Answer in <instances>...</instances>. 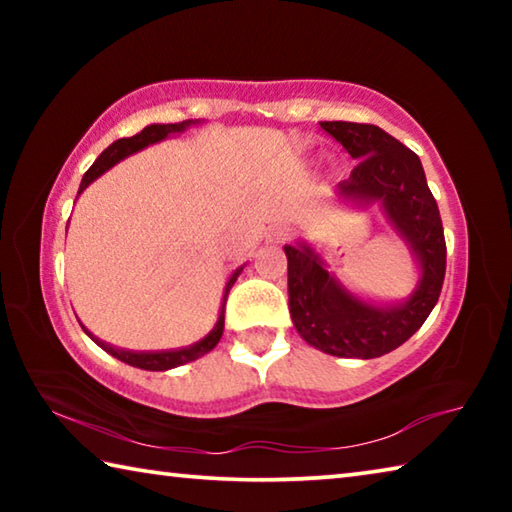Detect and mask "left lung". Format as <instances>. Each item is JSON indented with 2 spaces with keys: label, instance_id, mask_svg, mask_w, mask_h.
Segmentation results:
<instances>
[{
  "label": "left lung",
  "instance_id": "left-lung-1",
  "mask_svg": "<svg viewBox=\"0 0 512 512\" xmlns=\"http://www.w3.org/2000/svg\"><path fill=\"white\" fill-rule=\"evenodd\" d=\"M357 162L339 185L345 201L384 207L388 221L420 264V282L397 305H370L323 268L307 244L284 246L289 259V311L298 334L334 357L375 359L393 352L418 332L436 307L445 280L447 246L438 203L418 155L372 124L320 121Z\"/></svg>",
  "mask_w": 512,
  "mask_h": 512
}]
</instances>
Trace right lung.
<instances>
[{
  "mask_svg": "<svg viewBox=\"0 0 512 512\" xmlns=\"http://www.w3.org/2000/svg\"><path fill=\"white\" fill-rule=\"evenodd\" d=\"M198 124V121L194 119H185L180 121V124H151L146 126L142 133H137L133 137H121V140L112 142L106 151H103L97 160H94L92 167L85 171V176L81 180V187H79V194L83 192L85 187H88L92 180H97L103 171H108L110 167H115V164L119 160L128 158V155H133L137 151L146 149L149 144H155L164 140V137H169L173 133H183L187 131L189 126ZM244 271V266L237 268L235 273H232V277L228 280V284H225V293H223V302H221V311H219V320H216V325L212 327V332L205 336V339H201L194 345H187V348H180V350H160V352H135V350H119L115 348V345H108L106 341L97 339V336H92L88 329L90 339L99 345L101 350H106L108 354H112V357L128 363V366H135V368H142V370H171V368H178L183 366V363H189V361H196L198 357H203V354H207L210 350H214V345L221 341V334H223V323H225V300H228V293L232 289V284L237 282L239 273Z\"/></svg>",
  "mask_w": 512,
  "mask_h": 512,
  "instance_id": "1",
  "label": "right lung"
}]
</instances>
